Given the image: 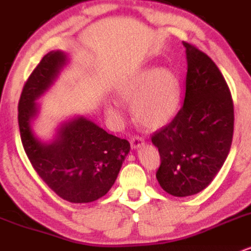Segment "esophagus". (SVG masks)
I'll list each match as a JSON object with an SVG mask.
<instances>
[{"mask_svg":"<svg viewBox=\"0 0 251 251\" xmlns=\"http://www.w3.org/2000/svg\"><path fill=\"white\" fill-rule=\"evenodd\" d=\"M144 145V139L140 138L139 135H135V137L131 138V148L133 150L140 149Z\"/></svg>","mask_w":251,"mask_h":251,"instance_id":"34e87169","label":"esophagus"}]
</instances>
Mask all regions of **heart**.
Listing matches in <instances>:
<instances>
[{"label": "heart", "mask_w": 251, "mask_h": 251, "mask_svg": "<svg viewBox=\"0 0 251 251\" xmlns=\"http://www.w3.org/2000/svg\"><path fill=\"white\" fill-rule=\"evenodd\" d=\"M124 101L132 103L142 125L160 128L174 120L181 102V83L176 72L168 67H148L135 71L118 88ZM111 111L117 113V103Z\"/></svg>", "instance_id": "heart-1"}]
</instances>
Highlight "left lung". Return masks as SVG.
<instances>
[{
  "instance_id": "1",
  "label": "left lung",
  "mask_w": 251,
  "mask_h": 251,
  "mask_svg": "<svg viewBox=\"0 0 251 251\" xmlns=\"http://www.w3.org/2000/svg\"><path fill=\"white\" fill-rule=\"evenodd\" d=\"M188 72L185 99L171 123L152 135L164 191L186 197L214 180L226 162L234 134V103L221 71L205 53L183 42Z\"/></svg>"
}]
</instances>
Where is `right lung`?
<instances>
[{
	"instance_id": "obj_1",
	"label": "right lung",
	"mask_w": 251,
	"mask_h": 251,
	"mask_svg": "<svg viewBox=\"0 0 251 251\" xmlns=\"http://www.w3.org/2000/svg\"><path fill=\"white\" fill-rule=\"evenodd\" d=\"M67 62L63 51L51 50L28 77L19 101L20 134L34 170L57 196L71 203H89L109 191L131 148L126 139L82 116L62 123L51 142L36 137L31 125L39 114L35 101Z\"/></svg>"
}]
</instances>
